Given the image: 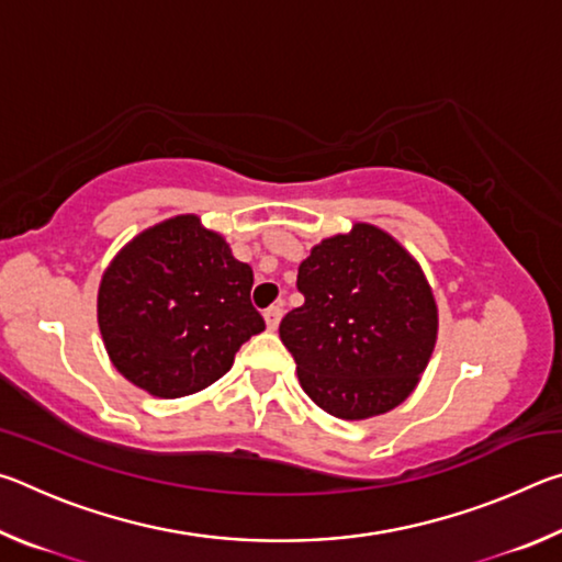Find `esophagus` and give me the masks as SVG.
Segmentation results:
<instances>
[{
	"instance_id": "obj_1",
	"label": "esophagus",
	"mask_w": 562,
	"mask_h": 562,
	"mask_svg": "<svg viewBox=\"0 0 562 562\" xmlns=\"http://www.w3.org/2000/svg\"><path fill=\"white\" fill-rule=\"evenodd\" d=\"M282 319V307L280 304H272V307L265 310V325H268V329H278Z\"/></svg>"
}]
</instances>
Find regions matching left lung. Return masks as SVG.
I'll return each mask as SVG.
<instances>
[{
    "mask_svg": "<svg viewBox=\"0 0 562 562\" xmlns=\"http://www.w3.org/2000/svg\"><path fill=\"white\" fill-rule=\"evenodd\" d=\"M302 307L280 322L312 402L347 422L392 412L429 364L439 310L418 262L392 235L357 223L300 265Z\"/></svg>",
    "mask_w": 562,
    "mask_h": 562,
    "instance_id": "obj_1",
    "label": "left lung"
}]
</instances>
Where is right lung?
I'll use <instances>...</instances> for the list:
<instances>
[{
	"instance_id": "1",
	"label": "right lung",
	"mask_w": 562,
	"mask_h": 562,
	"mask_svg": "<svg viewBox=\"0 0 562 562\" xmlns=\"http://www.w3.org/2000/svg\"><path fill=\"white\" fill-rule=\"evenodd\" d=\"M250 290V265L198 215L148 227L101 278L99 329L113 367L160 398L211 386L265 329Z\"/></svg>"
}]
</instances>
